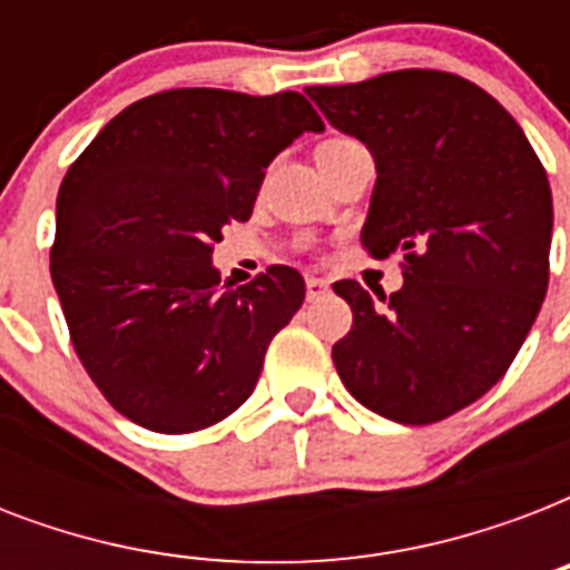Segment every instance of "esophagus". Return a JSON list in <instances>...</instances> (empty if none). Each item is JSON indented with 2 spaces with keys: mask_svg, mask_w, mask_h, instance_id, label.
Masks as SVG:
<instances>
[{
  "mask_svg": "<svg viewBox=\"0 0 570 570\" xmlns=\"http://www.w3.org/2000/svg\"><path fill=\"white\" fill-rule=\"evenodd\" d=\"M328 289L331 284L325 277H307V298H311V302H316L322 295H328Z\"/></svg>",
  "mask_w": 570,
  "mask_h": 570,
  "instance_id": "1",
  "label": "esophagus"
}]
</instances>
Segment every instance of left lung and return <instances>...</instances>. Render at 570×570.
<instances>
[{
  "mask_svg": "<svg viewBox=\"0 0 570 570\" xmlns=\"http://www.w3.org/2000/svg\"><path fill=\"white\" fill-rule=\"evenodd\" d=\"M375 159L361 242L405 254V284L379 304L357 281L334 293L352 331L334 366L352 396L393 423L425 425L485 396L512 366L550 277L553 197L518 120L443 70H393L304 88Z\"/></svg>",
  "mask_w": 570,
  "mask_h": 570,
  "instance_id": "obj_1",
  "label": "left lung"
}]
</instances>
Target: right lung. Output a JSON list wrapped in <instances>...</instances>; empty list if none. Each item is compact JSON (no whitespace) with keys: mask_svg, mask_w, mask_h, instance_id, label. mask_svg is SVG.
<instances>
[{"mask_svg":"<svg viewBox=\"0 0 570 570\" xmlns=\"http://www.w3.org/2000/svg\"><path fill=\"white\" fill-rule=\"evenodd\" d=\"M325 124L298 91L174 88L132 102L67 168L49 272L85 373L150 432L189 434L254 393L304 277L222 286L213 245L248 222L268 163Z\"/></svg>","mask_w":570,"mask_h":570,"instance_id":"obj_1","label":"right lung"}]
</instances>
